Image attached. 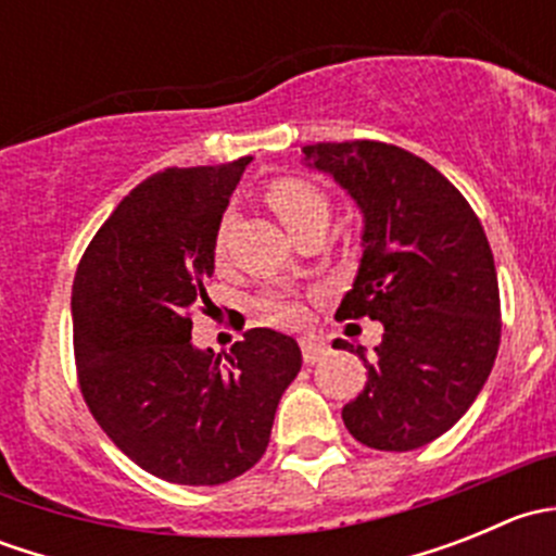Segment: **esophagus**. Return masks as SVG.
I'll return each instance as SVG.
<instances>
[{"label":"esophagus","instance_id":"34e87169","mask_svg":"<svg viewBox=\"0 0 556 556\" xmlns=\"http://www.w3.org/2000/svg\"><path fill=\"white\" fill-rule=\"evenodd\" d=\"M301 355H304L306 366H312L319 357L328 355V346H325V341L314 339V336H304V339H301Z\"/></svg>","mask_w":556,"mask_h":556}]
</instances>
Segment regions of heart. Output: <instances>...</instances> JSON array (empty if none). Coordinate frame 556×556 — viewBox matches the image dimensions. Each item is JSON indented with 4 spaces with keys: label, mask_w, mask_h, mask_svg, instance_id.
I'll use <instances>...</instances> for the list:
<instances>
[{
    "label": "heart",
    "mask_w": 556,
    "mask_h": 556,
    "mask_svg": "<svg viewBox=\"0 0 556 556\" xmlns=\"http://www.w3.org/2000/svg\"><path fill=\"white\" fill-rule=\"evenodd\" d=\"M266 204L271 206V212L279 217V223H282L293 237L301 228L309 226V223L328 220L330 212V204L328 199H325L323 190L314 188L312 182H304V179H277V182H271L266 190ZM223 247H226V228L217 231V255H223ZM255 306L268 323L299 325L301 319H304V304H301V299L293 290L268 288L266 293L257 299Z\"/></svg>",
    "instance_id": "obj_1"
}]
</instances>
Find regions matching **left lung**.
Masks as SVG:
<instances>
[{"instance_id":"left-lung-1","label":"left lung","mask_w":556,"mask_h":556,"mask_svg":"<svg viewBox=\"0 0 556 556\" xmlns=\"http://www.w3.org/2000/svg\"><path fill=\"white\" fill-rule=\"evenodd\" d=\"M363 215V257L339 319L384 325L368 382L341 408L346 430L382 452L430 444L463 417L501 344V293L479 217L439 169L395 144H306ZM346 350V341H336Z\"/></svg>"}]
</instances>
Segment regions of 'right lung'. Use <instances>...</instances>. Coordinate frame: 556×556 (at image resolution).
<instances>
[{"mask_svg": "<svg viewBox=\"0 0 556 556\" xmlns=\"http://www.w3.org/2000/svg\"><path fill=\"white\" fill-rule=\"evenodd\" d=\"M250 155L139 182L88 244L75 285V361L93 419L139 468L215 486L263 457L279 397L301 371L295 339L247 330L226 363L190 341L206 304L223 212Z\"/></svg>", "mask_w": 556, "mask_h": 556, "instance_id": "add662e5", "label": "right lung"}]
</instances>
